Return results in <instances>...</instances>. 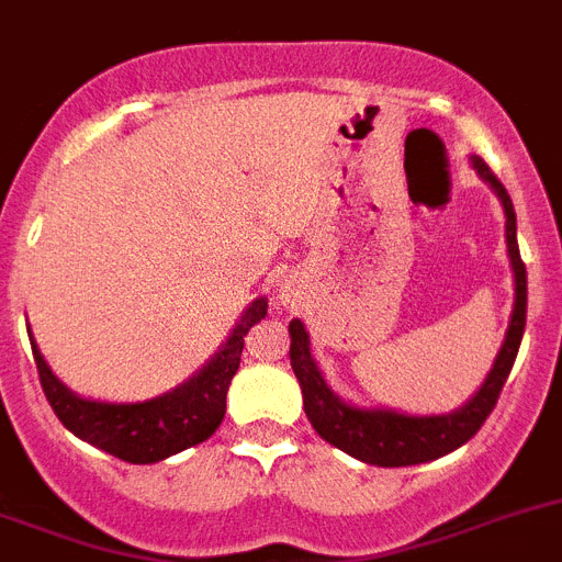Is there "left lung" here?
Masks as SVG:
<instances>
[{
    "instance_id": "8db88e82",
    "label": "left lung",
    "mask_w": 562,
    "mask_h": 562,
    "mask_svg": "<svg viewBox=\"0 0 562 562\" xmlns=\"http://www.w3.org/2000/svg\"><path fill=\"white\" fill-rule=\"evenodd\" d=\"M471 166L480 175V180L487 182L491 191L499 196L502 210H505L507 257H510L513 282H516V299H513L510 324H507L499 355H496L480 391L463 407L443 413V416H407V413L391 411V407H358L352 402H344L327 385L316 358L311 355V335H307L305 324L299 318L288 324L291 369L296 374L299 387H302V402H305V413L313 429L327 443L338 447L340 452L352 454L369 465H382V469L418 465L463 447L465 440L474 438L476 429L491 416L502 387L510 376L513 363H516L524 324H527V269L521 263V251H518L516 240V210H513L510 193L496 180L494 171L487 169L482 157L471 155Z\"/></svg>"
}]
</instances>
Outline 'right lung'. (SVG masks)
I'll return each instance as SVG.
<instances>
[{
  "label": "right lung",
  "instance_id": "1",
  "mask_svg": "<svg viewBox=\"0 0 562 562\" xmlns=\"http://www.w3.org/2000/svg\"><path fill=\"white\" fill-rule=\"evenodd\" d=\"M266 311H269V299L257 296L246 307L222 349L191 380L146 402L86 400L63 385L46 366L38 344L35 340L30 344H33L41 387L63 427L113 458L135 465H149L188 447H196L216 432L224 411H227V391L240 366L246 333L260 318H266Z\"/></svg>",
  "mask_w": 562,
  "mask_h": 562
}]
</instances>
